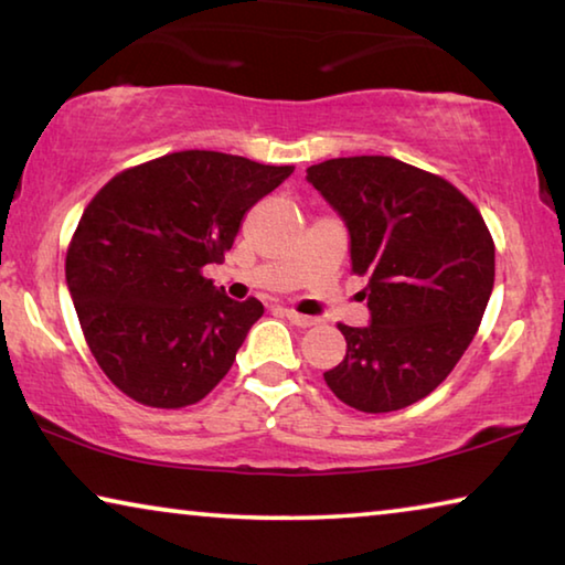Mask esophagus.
<instances>
[{"label":"esophagus","instance_id":"1","mask_svg":"<svg viewBox=\"0 0 565 565\" xmlns=\"http://www.w3.org/2000/svg\"><path fill=\"white\" fill-rule=\"evenodd\" d=\"M284 317L289 319L294 327H301V329H306V327H311L313 323V319L311 317H303V313H299V311H294V309H284Z\"/></svg>","mask_w":565,"mask_h":565}]
</instances>
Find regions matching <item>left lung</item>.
<instances>
[{
	"instance_id": "obj_1",
	"label": "left lung",
	"mask_w": 565,
	"mask_h": 565,
	"mask_svg": "<svg viewBox=\"0 0 565 565\" xmlns=\"http://www.w3.org/2000/svg\"><path fill=\"white\" fill-rule=\"evenodd\" d=\"M306 181L349 228L351 271L369 327H347V356L323 374L351 408L416 404L451 374L493 291L495 248L483 216L446 179L391 157H341Z\"/></svg>"
}]
</instances>
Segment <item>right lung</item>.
<instances>
[{
	"label": "right lung",
	"instance_id": "right-lung-1",
	"mask_svg": "<svg viewBox=\"0 0 565 565\" xmlns=\"http://www.w3.org/2000/svg\"><path fill=\"white\" fill-rule=\"evenodd\" d=\"M291 171L189 149L121 171L92 199L66 252V286L114 386L181 408L226 376L264 306L228 299L202 269L224 259L248 209Z\"/></svg>",
	"mask_w": 565,
	"mask_h": 565
}]
</instances>
